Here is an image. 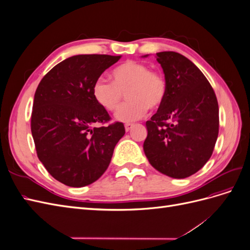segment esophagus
I'll list each match as a JSON object with an SVG mask.
<instances>
[{
    "instance_id": "1",
    "label": "esophagus",
    "mask_w": 250,
    "mask_h": 250,
    "mask_svg": "<svg viewBox=\"0 0 250 250\" xmlns=\"http://www.w3.org/2000/svg\"><path fill=\"white\" fill-rule=\"evenodd\" d=\"M133 126H134V124H131V123H126V124H125V130H126V131H129Z\"/></svg>"
}]
</instances>
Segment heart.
Here are the masks:
<instances>
[{
	"instance_id": "obj_1",
	"label": "heart",
	"mask_w": 250,
	"mask_h": 250,
	"mask_svg": "<svg viewBox=\"0 0 250 250\" xmlns=\"http://www.w3.org/2000/svg\"><path fill=\"white\" fill-rule=\"evenodd\" d=\"M111 77L112 82L98 78L92 92L96 102L107 111L116 110L126 94L128 101L116 112V119L122 122L139 120L145 116L148 107L162 106L167 97V81L147 64L129 60L113 69Z\"/></svg>"
}]
</instances>
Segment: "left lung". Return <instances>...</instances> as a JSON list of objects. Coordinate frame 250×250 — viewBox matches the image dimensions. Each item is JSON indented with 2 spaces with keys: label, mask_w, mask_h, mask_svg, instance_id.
I'll return each mask as SVG.
<instances>
[{
  "label": "left lung",
  "mask_w": 250,
  "mask_h": 250,
  "mask_svg": "<svg viewBox=\"0 0 250 250\" xmlns=\"http://www.w3.org/2000/svg\"><path fill=\"white\" fill-rule=\"evenodd\" d=\"M156 60L168 92L146 122L144 152L158 172L186 178L199 171L213 153L219 132L218 101L209 82L190 59L166 51L156 53Z\"/></svg>",
  "instance_id": "left-lung-1"
}]
</instances>
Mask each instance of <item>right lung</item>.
I'll return each mask as SVG.
<instances>
[{
  "label": "right lung",
  "mask_w": 250,
  "mask_h": 250,
  "mask_svg": "<svg viewBox=\"0 0 250 250\" xmlns=\"http://www.w3.org/2000/svg\"><path fill=\"white\" fill-rule=\"evenodd\" d=\"M121 56L75 55L48 72L36 88L31 132L44 168L60 183L85 187L108 168L113 149L125 134L123 123L108 122V112L93 96V85Z\"/></svg>",
  "instance_id": "add662e5"
}]
</instances>
